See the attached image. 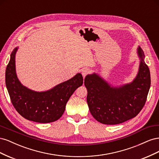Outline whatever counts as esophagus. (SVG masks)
Masks as SVG:
<instances>
[{"mask_svg": "<svg viewBox=\"0 0 159 159\" xmlns=\"http://www.w3.org/2000/svg\"><path fill=\"white\" fill-rule=\"evenodd\" d=\"M89 73H90V70L89 68H84L82 71H81V74H82L84 78H85V77Z\"/></svg>", "mask_w": 159, "mask_h": 159, "instance_id": "34e87169", "label": "esophagus"}]
</instances>
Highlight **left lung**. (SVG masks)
Returning a JSON list of instances; mask_svg holds the SVG:
<instances>
[{"instance_id": "left-lung-1", "label": "left lung", "mask_w": 159, "mask_h": 159, "mask_svg": "<svg viewBox=\"0 0 159 159\" xmlns=\"http://www.w3.org/2000/svg\"><path fill=\"white\" fill-rule=\"evenodd\" d=\"M137 54L140 58L139 69L130 84L113 87L95 73L86 75L84 84L88 89L89 109L99 123H122L136 117L145 105L151 86V75L140 46Z\"/></svg>"}]
</instances>
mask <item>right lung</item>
Segmentation results:
<instances>
[{
  "label": "right lung",
  "instance_id": "obj_1",
  "mask_svg": "<svg viewBox=\"0 0 159 159\" xmlns=\"http://www.w3.org/2000/svg\"><path fill=\"white\" fill-rule=\"evenodd\" d=\"M13 50L5 73V82L11 102L17 112L29 121L40 123L54 122L63 115L66 105L75 90L82 85V75L78 73L70 80L46 91L38 92L27 88L16 74L15 55Z\"/></svg>",
  "mask_w": 159,
  "mask_h": 159
}]
</instances>
